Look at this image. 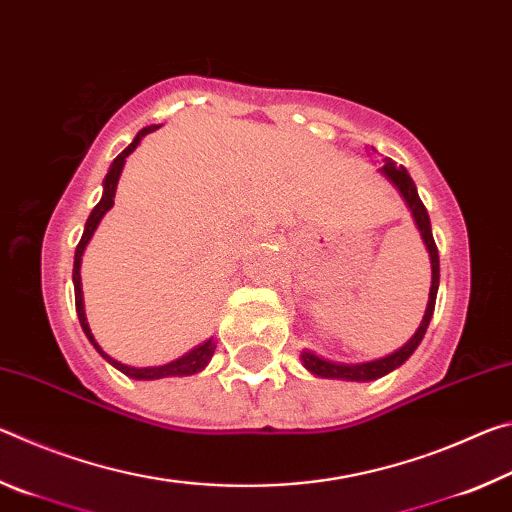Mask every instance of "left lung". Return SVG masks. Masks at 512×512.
I'll return each instance as SVG.
<instances>
[{"mask_svg": "<svg viewBox=\"0 0 512 512\" xmlns=\"http://www.w3.org/2000/svg\"><path fill=\"white\" fill-rule=\"evenodd\" d=\"M372 151H375V149H372ZM377 171L404 198V203H406V207H409V212L413 216L415 228H418L420 237L424 241V248H427V253H429V259H431V289H429L427 309H424L422 323H420L418 329H415V334L411 336V339L406 341L400 350H395L391 354H386V357L375 359V361L341 363V361H332V359L320 357V354L311 352V350H302L300 352L302 366H305L314 377L343 379V381H372V379H379V377L388 375V372H393L395 368H400L402 363L415 352V348H418L420 341L424 339V332H427V327L431 323L433 307H436L438 284H440V259H438L436 241H433V235H431V221H429L427 207L422 205L420 196H418V187H415L413 178L409 176V171H406L402 164H395L393 160L384 158V167H379Z\"/></svg>", "mask_w": 512, "mask_h": 512, "instance_id": "8db88e82", "label": "left lung"}]
</instances>
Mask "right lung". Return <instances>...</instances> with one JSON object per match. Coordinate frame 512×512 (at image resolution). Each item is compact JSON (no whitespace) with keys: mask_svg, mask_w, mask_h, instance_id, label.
Listing matches in <instances>:
<instances>
[{"mask_svg":"<svg viewBox=\"0 0 512 512\" xmlns=\"http://www.w3.org/2000/svg\"><path fill=\"white\" fill-rule=\"evenodd\" d=\"M158 124H151L142 128L140 133L135 135V140L126 146L124 151H121L115 160H112L110 169L106 173V178H103V194H101V201L94 205V210L90 212L88 221H85V230H83V237L79 241V246H76V253H74V271H72V282H74V300H76V314H79V323L83 327L85 336H88V341L94 345V350H97L103 359H106L112 368H117L124 372L126 377L131 379H142V381H151V379H162V377H187V375H196V372L205 370L207 363L212 361V354L216 350V341L214 339H207L201 345H196L194 350H189L183 357H178L176 361H169L164 363V366H146V368H135V366H126V363H121L117 359H112L108 352H103L101 345L94 339L92 329L88 325V318H85V305H83V289H81V262H83V253L85 248H88L90 239L94 235V230L99 228V223L106 212L110 210L112 205H115V192H117V183H119V176L121 171H124V164L126 158L131 155L140 142L144 140L146 135L158 131Z\"/></svg>","mask_w":512,"mask_h":512,"instance_id":"add662e5","label":"right lung"}]
</instances>
